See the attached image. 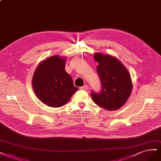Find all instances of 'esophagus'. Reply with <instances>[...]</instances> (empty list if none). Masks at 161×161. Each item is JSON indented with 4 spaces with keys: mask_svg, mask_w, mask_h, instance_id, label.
<instances>
[{
    "mask_svg": "<svg viewBox=\"0 0 161 161\" xmlns=\"http://www.w3.org/2000/svg\"><path fill=\"white\" fill-rule=\"evenodd\" d=\"M80 89L83 90V91H86V90L88 89V86L87 85H84L83 86H80Z\"/></svg>",
    "mask_w": 161,
    "mask_h": 161,
    "instance_id": "obj_1",
    "label": "esophagus"
}]
</instances>
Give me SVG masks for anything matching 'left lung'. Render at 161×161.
I'll return each mask as SVG.
<instances>
[{
	"label": "left lung",
	"mask_w": 161,
	"mask_h": 161,
	"mask_svg": "<svg viewBox=\"0 0 161 161\" xmlns=\"http://www.w3.org/2000/svg\"><path fill=\"white\" fill-rule=\"evenodd\" d=\"M94 58L98 65L97 70L101 81L99 93L91 92L94 103L109 111L118 110L129 98L132 82L128 70L114 57L97 53Z\"/></svg>",
	"instance_id": "8db88e82"
}]
</instances>
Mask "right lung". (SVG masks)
I'll list each match as a JSON object with an SVG mask.
<instances>
[{
  "instance_id": "right-lung-1",
  "label": "right lung",
  "mask_w": 161,
  "mask_h": 161,
  "mask_svg": "<svg viewBox=\"0 0 161 161\" xmlns=\"http://www.w3.org/2000/svg\"><path fill=\"white\" fill-rule=\"evenodd\" d=\"M66 58L58 55L38 64L33 74L32 85L37 98L50 107H60L78 91L65 70Z\"/></svg>"
}]
</instances>
